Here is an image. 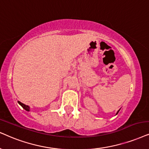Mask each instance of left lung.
Returning <instances> with one entry per match:
<instances>
[{"instance_id":"left-lung-1","label":"left lung","mask_w":149,"mask_h":149,"mask_svg":"<svg viewBox=\"0 0 149 149\" xmlns=\"http://www.w3.org/2000/svg\"><path fill=\"white\" fill-rule=\"evenodd\" d=\"M120 110H118V112H117V113H116V114H118V112H119V111H120Z\"/></svg>"}]
</instances>
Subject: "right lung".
<instances>
[{
    "mask_svg": "<svg viewBox=\"0 0 149 149\" xmlns=\"http://www.w3.org/2000/svg\"><path fill=\"white\" fill-rule=\"evenodd\" d=\"M18 104H19L20 106H21L22 108H23L24 109H25L26 111H29V109H30V107L28 106V105H25L24 104H23V103L20 102V101H18Z\"/></svg>",
    "mask_w": 149,
    "mask_h": 149,
    "instance_id": "1",
    "label": "right lung"
}]
</instances>
